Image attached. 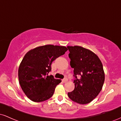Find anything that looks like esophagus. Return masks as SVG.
<instances>
[{
    "instance_id": "esophagus-1",
    "label": "esophagus",
    "mask_w": 121,
    "mask_h": 121,
    "mask_svg": "<svg viewBox=\"0 0 121 121\" xmlns=\"http://www.w3.org/2000/svg\"><path fill=\"white\" fill-rule=\"evenodd\" d=\"M67 80H67V79H66V78H64V79H63V80H62V82H63V83H65L66 81H67Z\"/></svg>"
}]
</instances>
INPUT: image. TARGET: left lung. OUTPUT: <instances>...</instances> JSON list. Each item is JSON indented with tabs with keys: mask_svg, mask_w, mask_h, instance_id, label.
I'll use <instances>...</instances> for the list:
<instances>
[{
	"mask_svg": "<svg viewBox=\"0 0 121 121\" xmlns=\"http://www.w3.org/2000/svg\"><path fill=\"white\" fill-rule=\"evenodd\" d=\"M70 65L74 69V89L68 93L71 100L80 104L91 102L99 93L105 81L103 65L98 57L80 46H68Z\"/></svg>",
	"mask_w": 121,
	"mask_h": 121,
	"instance_id": "obj_1",
	"label": "left lung"
}]
</instances>
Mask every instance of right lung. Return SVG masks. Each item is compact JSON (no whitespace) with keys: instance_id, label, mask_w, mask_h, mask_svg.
I'll use <instances>...</instances> for the list:
<instances>
[{"instance_id":"1","label":"right lung","mask_w":121,"mask_h":121,"mask_svg":"<svg viewBox=\"0 0 121 121\" xmlns=\"http://www.w3.org/2000/svg\"><path fill=\"white\" fill-rule=\"evenodd\" d=\"M67 50L64 46L46 45L26 54L19 66L18 77L22 90L30 100L43 102L52 96L55 87L61 81L48 76L51 64Z\"/></svg>"}]
</instances>
